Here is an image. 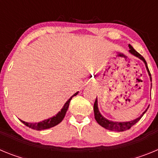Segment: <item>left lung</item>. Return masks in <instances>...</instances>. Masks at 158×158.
<instances>
[{
  "mask_svg": "<svg viewBox=\"0 0 158 158\" xmlns=\"http://www.w3.org/2000/svg\"><path fill=\"white\" fill-rule=\"evenodd\" d=\"M129 48H130L129 52L131 53V54L135 55V57H138V58H140L141 60L143 61V62H144L145 65H146V69H147L148 71V73H149V75H150V81H152L151 74H150V70H149V69H148L147 63H146L145 58H143V57L139 54V53L137 52L135 49L132 47V46L130 45V44H129ZM148 107H147V109H148ZM93 108H94L95 118H96V122L98 123L100 126L103 127H104L107 130H110V131H118V132L127 131V130L130 129V128H131L132 126H134L137 122H139V121L140 120V118L143 116V115H144L145 113H146V111H147V109H146V111H145L144 112L142 113V115L139 117V118H137L136 119H135V120L133 121H129V122H113V121H110L108 120V119H107V118H104V117L100 113V111H99V109H98V104H97V97H96V101H95L94 103V107H93Z\"/></svg>",
  "mask_w": 158,
  "mask_h": 158,
  "instance_id": "1",
  "label": "left lung"
}]
</instances>
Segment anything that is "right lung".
<instances>
[{
    "mask_svg": "<svg viewBox=\"0 0 158 158\" xmlns=\"http://www.w3.org/2000/svg\"><path fill=\"white\" fill-rule=\"evenodd\" d=\"M77 93H78V92H77L75 94L73 95L70 98L67 100L66 103L64 104V106H63V107L62 108V110H61V111H60L56 115H55V116L51 117V118H48V119H45V120L42 121V122L35 123H32L24 122V121L21 120V119H19V120L21 121V122L23 123L24 125H26L27 127L31 128V129L36 130V131H42V130L49 129V128L56 126V125H58V123H60L62 121V119H63L64 117H65V113H66L67 110H68V107H69V102H70V100H72V98L73 97V96H76V95H77Z\"/></svg>",
    "mask_w": 158,
    "mask_h": 158,
    "instance_id": "obj_1",
    "label": "right lung"
}]
</instances>
